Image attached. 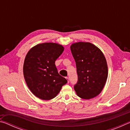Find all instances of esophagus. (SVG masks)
Here are the masks:
<instances>
[{
    "label": "esophagus",
    "instance_id": "34e87169",
    "mask_svg": "<svg viewBox=\"0 0 130 130\" xmlns=\"http://www.w3.org/2000/svg\"><path fill=\"white\" fill-rule=\"evenodd\" d=\"M66 79H67V80L68 83H69V78L68 77H66Z\"/></svg>",
    "mask_w": 130,
    "mask_h": 130
}]
</instances>
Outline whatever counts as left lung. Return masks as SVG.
Wrapping results in <instances>:
<instances>
[{
    "instance_id": "left-lung-1",
    "label": "left lung",
    "mask_w": 130,
    "mask_h": 130,
    "mask_svg": "<svg viewBox=\"0 0 130 130\" xmlns=\"http://www.w3.org/2000/svg\"><path fill=\"white\" fill-rule=\"evenodd\" d=\"M76 63L77 83L74 89L78 97L89 100L98 96L108 77L106 59L101 50L90 42H78L70 46Z\"/></svg>"
}]
</instances>
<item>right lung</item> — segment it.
<instances>
[{"label": "right lung", "mask_w": 130, "mask_h": 130, "mask_svg": "<svg viewBox=\"0 0 130 130\" xmlns=\"http://www.w3.org/2000/svg\"><path fill=\"white\" fill-rule=\"evenodd\" d=\"M64 47L58 43H39L31 48L23 64V75L30 91L43 100L54 98L67 80L59 74L55 61Z\"/></svg>", "instance_id": "1"}]
</instances>
